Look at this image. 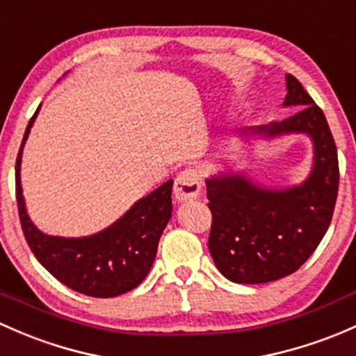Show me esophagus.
Instances as JSON below:
<instances>
[{
	"mask_svg": "<svg viewBox=\"0 0 356 356\" xmlns=\"http://www.w3.org/2000/svg\"><path fill=\"white\" fill-rule=\"evenodd\" d=\"M201 193V177L194 168H186L175 177L174 194L179 201L196 200Z\"/></svg>",
	"mask_w": 356,
	"mask_h": 356,
	"instance_id": "esophagus-1",
	"label": "esophagus"
}]
</instances>
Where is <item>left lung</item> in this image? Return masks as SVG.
Masks as SVG:
<instances>
[{
	"label": "left lung",
	"instance_id": "obj_1",
	"mask_svg": "<svg viewBox=\"0 0 356 356\" xmlns=\"http://www.w3.org/2000/svg\"><path fill=\"white\" fill-rule=\"evenodd\" d=\"M286 88L285 106L298 111L256 133L309 134L316 149L310 177L282 191L257 188L242 175L207 181L209 252L218 271L235 283H268L297 271L321 244L334 213L339 165L326 115L293 74H286Z\"/></svg>",
	"mask_w": 356,
	"mask_h": 356
}]
</instances>
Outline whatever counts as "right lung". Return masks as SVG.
<instances>
[{
  "mask_svg": "<svg viewBox=\"0 0 356 356\" xmlns=\"http://www.w3.org/2000/svg\"><path fill=\"white\" fill-rule=\"evenodd\" d=\"M37 112L29 121L15 165V193L25 241L40 264L63 285L88 297L111 298L140 285L155 261L159 241L172 216V181L138 201L121 220L83 238L51 237L30 222L20 186L22 148Z\"/></svg>",
  "mask_w": 356,
  "mask_h": 356,
  "instance_id": "right-lung-1",
  "label": "right lung"
}]
</instances>
